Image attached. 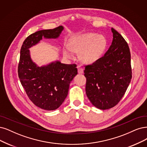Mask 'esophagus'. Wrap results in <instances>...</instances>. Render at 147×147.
Wrapping results in <instances>:
<instances>
[{
	"mask_svg": "<svg viewBox=\"0 0 147 147\" xmlns=\"http://www.w3.org/2000/svg\"><path fill=\"white\" fill-rule=\"evenodd\" d=\"M78 73L79 74H82V73H83V72H84V69H83V68L81 67L80 65H78Z\"/></svg>",
	"mask_w": 147,
	"mask_h": 147,
	"instance_id": "esophagus-1",
	"label": "esophagus"
}]
</instances>
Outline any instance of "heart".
Returning a JSON list of instances; mask_svg holds the SVG:
<instances>
[{
  "mask_svg": "<svg viewBox=\"0 0 147 147\" xmlns=\"http://www.w3.org/2000/svg\"><path fill=\"white\" fill-rule=\"evenodd\" d=\"M69 46L64 48L63 54L68 58L74 57V51L81 52V59L84 62L92 63L98 60L104 54L107 45L106 38L92 32L73 36Z\"/></svg>",
  "mask_w": 147,
  "mask_h": 147,
  "instance_id": "1",
  "label": "heart"
}]
</instances>
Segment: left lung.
Returning a JSON list of instances; mask_svg holds the SVG:
<instances>
[{
	"mask_svg": "<svg viewBox=\"0 0 147 147\" xmlns=\"http://www.w3.org/2000/svg\"><path fill=\"white\" fill-rule=\"evenodd\" d=\"M113 39L104 56L85 66L86 94L100 110L116 105L125 94L132 78L131 54L121 34L111 28Z\"/></svg>",
	"mask_w": 147,
	"mask_h": 147,
	"instance_id": "obj_1",
	"label": "left lung"
}]
</instances>
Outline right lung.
Listing matches in <instances>:
<instances>
[{
    "mask_svg": "<svg viewBox=\"0 0 147 147\" xmlns=\"http://www.w3.org/2000/svg\"><path fill=\"white\" fill-rule=\"evenodd\" d=\"M62 26L38 31L26 37L20 49L18 76L27 96L37 107L45 110H56L66 98L69 84L78 74L76 64H64L57 61L37 66L30 56L29 48L42 39H57Z\"/></svg>",
    "mask_w": 147,
    "mask_h": 147,
    "instance_id": "right-lung-1",
    "label": "right lung"
}]
</instances>
